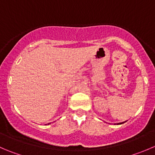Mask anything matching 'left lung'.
Wrapping results in <instances>:
<instances>
[{
    "mask_svg": "<svg viewBox=\"0 0 155 155\" xmlns=\"http://www.w3.org/2000/svg\"><path fill=\"white\" fill-rule=\"evenodd\" d=\"M127 121H124V122H122V123H118V124H114V125H120V124H124V123H126Z\"/></svg>",
    "mask_w": 155,
    "mask_h": 155,
    "instance_id": "1",
    "label": "left lung"
}]
</instances>
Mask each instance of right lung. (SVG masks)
Instances as JSON below:
<instances>
[{"label":"right lung","mask_w":155,"mask_h":155,"mask_svg":"<svg viewBox=\"0 0 155 155\" xmlns=\"http://www.w3.org/2000/svg\"><path fill=\"white\" fill-rule=\"evenodd\" d=\"M50 124H51V123H50ZM48 124V125H49V124Z\"/></svg>","instance_id":"1"}]
</instances>
